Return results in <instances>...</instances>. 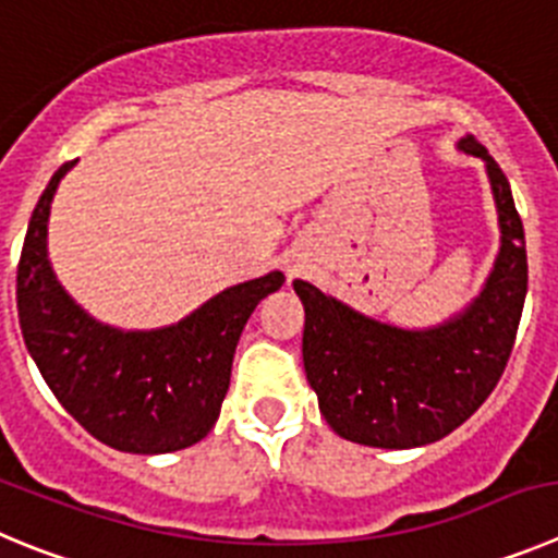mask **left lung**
Segmentation results:
<instances>
[{"label": "left lung", "mask_w": 558, "mask_h": 558, "mask_svg": "<svg viewBox=\"0 0 558 558\" xmlns=\"http://www.w3.org/2000/svg\"><path fill=\"white\" fill-rule=\"evenodd\" d=\"M478 157L498 209L500 245L482 290L464 310L426 329H403L360 313L295 279L304 304L306 381L326 423L371 448H421L462 426L498 385L529 290L523 221L509 179L473 135L457 143Z\"/></svg>", "instance_id": "left-lung-1"}]
</instances>
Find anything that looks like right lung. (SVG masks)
Masks as SVG:
<instances>
[{"label":"right lung","mask_w":558,"mask_h":558,"mask_svg":"<svg viewBox=\"0 0 558 558\" xmlns=\"http://www.w3.org/2000/svg\"><path fill=\"white\" fill-rule=\"evenodd\" d=\"M65 162L49 179L24 238L15 301L29 356L63 409L99 442L126 453L182 451L216 426L234 349L282 270L221 290L177 324L119 329L82 310L49 259V213Z\"/></svg>","instance_id":"right-lung-1"}]
</instances>
